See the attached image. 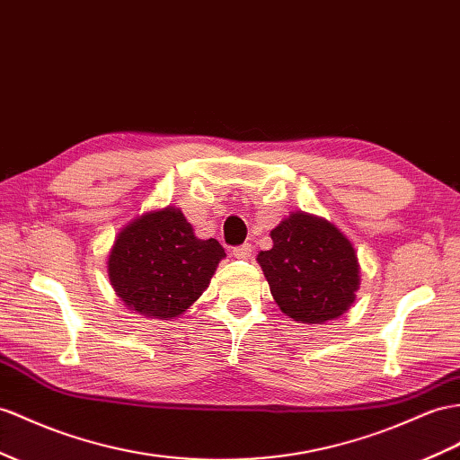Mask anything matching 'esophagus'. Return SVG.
I'll return each mask as SVG.
<instances>
[{
  "label": "esophagus",
  "mask_w": 460,
  "mask_h": 460,
  "mask_svg": "<svg viewBox=\"0 0 460 460\" xmlns=\"http://www.w3.org/2000/svg\"><path fill=\"white\" fill-rule=\"evenodd\" d=\"M252 254V246L249 243H244L241 246H234L233 249V256L234 258H241V261H244V258H249Z\"/></svg>",
  "instance_id": "34e87169"
}]
</instances>
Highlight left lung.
<instances>
[{
    "label": "left lung",
    "instance_id": "8db88e82",
    "mask_svg": "<svg viewBox=\"0 0 460 460\" xmlns=\"http://www.w3.org/2000/svg\"><path fill=\"white\" fill-rule=\"evenodd\" d=\"M272 249L256 256L281 313L303 324H324L351 309L359 261L334 223L291 211L270 231Z\"/></svg>",
    "mask_w": 460,
    "mask_h": 460
}]
</instances>
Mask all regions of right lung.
Masks as SVG:
<instances>
[{
	"label": "right lung",
	"mask_w": 460,
	"mask_h": 460,
	"mask_svg": "<svg viewBox=\"0 0 460 460\" xmlns=\"http://www.w3.org/2000/svg\"><path fill=\"white\" fill-rule=\"evenodd\" d=\"M226 251L198 239L174 206L151 209L118 231L109 252V279L129 311L171 321L208 289Z\"/></svg>",
	"instance_id": "add662e5"
}]
</instances>
